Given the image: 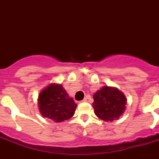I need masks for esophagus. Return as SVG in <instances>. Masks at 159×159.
Masks as SVG:
<instances>
[{"mask_svg": "<svg viewBox=\"0 0 159 159\" xmlns=\"http://www.w3.org/2000/svg\"><path fill=\"white\" fill-rule=\"evenodd\" d=\"M87 98H84V99H83V100H82V102H87Z\"/></svg>", "mask_w": 159, "mask_h": 159, "instance_id": "34e87169", "label": "esophagus"}]
</instances>
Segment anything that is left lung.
Segmentation results:
<instances>
[{"label":"left lung","mask_w":159,"mask_h":159,"mask_svg":"<svg viewBox=\"0 0 159 159\" xmlns=\"http://www.w3.org/2000/svg\"><path fill=\"white\" fill-rule=\"evenodd\" d=\"M93 108L97 117L106 121L118 119L125 109L126 98L118 89L103 87L93 96Z\"/></svg>","instance_id":"1"}]
</instances>
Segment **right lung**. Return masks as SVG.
I'll use <instances>...</instances> for the list:
<instances>
[{
  "mask_svg": "<svg viewBox=\"0 0 159 159\" xmlns=\"http://www.w3.org/2000/svg\"><path fill=\"white\" fill-rule=\"evenodd\" d=\"M39 108L43 117L55 122H62L70 119L77 107L62 85L50 84L39 96Z\"/></svg>",
  "mask_w": 159,
  "mask_h": 159,
  "instance_id": "right-lung-1",
  "label": "right lung"
}]
</instances>
